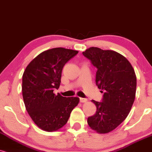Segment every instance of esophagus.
<instances>
[{
  "label": "esophagus",
  "mask_w": 152,
  "mask_h": 152,
  "mask_svg": "<svg viewBox=\"0 0 152 152\" xmlns=\"http://www.w3.org/2000/svg\"><path fill=\"white\" fill-rule=\"evenodd\" d=\"M80 102L85 103V102H87V99H86V98H80Z\"/></svg>",
  "instance_id": "esophagus-1"
}]
</instances>
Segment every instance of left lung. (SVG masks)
<instances>
[{"label": "left lung", "instance_id": "1", "mask_svg": "<svg viewBox=\"0 0 152 152\" xmlns=\"http://www.w3.org/2000/svg\"><path fill=\"white\" fill-rule=\"evenodd\" d=\"M82 54L96 68V85L104 93L102 102L89 116V127L99 133H108L124 121L135 99L137 79L133 67L124 56L110 50L88 48Z\"/></svg>", "mask_w": 152, "mask_h": 152}]
</instances>
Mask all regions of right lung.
<instances>
[{
  "mask_svg": "<svg viewBox=\"0 0 152 152\" xmlns=\"http://www.w3.org/2000/svg\"><path fill=\"white\" fill-rule=\"evenodd\" d=\"M77 50L54 48L31 61L22 76V96L28 113L39 128L56 131L66 124L78 97H64L53 93L61 85L63 67Z\"/></svg>",
  "mask_w": 152,
  "mask_h": 152,
  "instance_id": "obj_1",
  "label": "right lung"
}]
</instances>
